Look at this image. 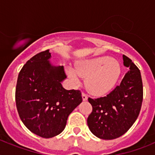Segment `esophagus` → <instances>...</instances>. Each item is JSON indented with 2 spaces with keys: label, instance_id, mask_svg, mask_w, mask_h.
<instances>
[{
  "label": "esophagus",
  "instance_id": "esophagus-1",
  "mask_svg": "<svg viewBox=\"0 0 155 155\" xmlns=\"http://www.w3.org/2000/svg\"><path fill=\"white\" fill-rule=\"evenodd\" d=\"M82 99H83V101H86V100L87 99V94H85V93H82Z\"/></svg>",
  "mask_w": 155,
  "mask_h": 155
}]
</instances>
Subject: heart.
<instances>
[{"label":"heart","mask_w":155,"mask_h":155,"mask_svg":"<svg viewBox=\"0 0 155 155\" xmlns=\"http://www.w3.org/2000/svg\"><path fill=\"white\" fill-rule=\"evenodd\" d=\"M121 66L113 57L104 56L81 61L76 68H68L70 78L79 83L80 78H87L86 87L93 94L102 95L113 89L121 75Z\"/></svg>","instance_id":"obj_1"}]
</instances>
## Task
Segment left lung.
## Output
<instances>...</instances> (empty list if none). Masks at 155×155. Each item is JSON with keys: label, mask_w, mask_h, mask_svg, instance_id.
I'll return each mask as SVG.
<instances>
[{"label": "left lung", "mask_w": 155, "mask_h": 155, "mask_svg": "<svg viewBox=\"0 0 155 155\" xmlns=\"http://www.w3.org/2000/svg\"><path fill=\"white\" fill-rule=\"evenodd\" d=\"M129 69L119 86L105 97L88 98L92 112L87 117L88 128L100 139L113 140L124 135L139 116L143 101L140 72L130 59L123 55Z\"/></svg>", "instance_id": "left-lung-1"}]
</instances>
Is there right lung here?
<instances>
[{
  "instance_id": "1",
  "label": "right lung",
  "mask_w": 155,
  "mask_h": 155,
  "mask_svg": "<svg viewBox=\"0 0 155 155\" xmlns=\"http://www.w3.org/2000/svg\"><path fill=\"white\" fill-rule=\"evenodd\" d=\"M50 50L41 52L23 66L18 77L15 102L18 113L31 132L43 138L61 134L68 116L82 102L79 90H66L63 66L50 61Z\"/></svg>"
}]
</instances>
